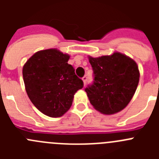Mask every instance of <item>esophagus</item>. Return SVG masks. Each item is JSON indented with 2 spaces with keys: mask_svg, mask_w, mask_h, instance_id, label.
I'll return each mask as SVG.
<instances>
[{
  "mask_svg": "<svg viewBox=\"0 0 159 159\" xmlns=\"http://www.w3.org/2000/svg\"><path fill=\"white\" fill-rule=\"evenodd\" d=\"M82 80H83V81H84V85H85L87 83V81H88V76H87V75H84V76L82 78Z\"/></svg>",
  "mask_w": 159,
  "mask_h": 159,
  "instance_id": "34e87169",
  "label": "esophagus"
}]
</instances>
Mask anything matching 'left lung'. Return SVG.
I'll use <instances>...</instances> for the list:
<instances>
[{
    "mask_svg": "<svg viewBox=\"0 0 159 159\" xmlns=\"http://www.w3.org/2000/svg\"><path fill=\"white\" fill-rule=\"evenodd\" d=\"M94 81L85 88L91 104L105 115L120 111L127 106L139 81L135 61L119 52L93 58L89 57Z\"/></svg>",
    "mask_w": 159,
    "mask_h": 159,
    "instance_id": "8db88e82",
    "label": "left lung"
}]
</instances>
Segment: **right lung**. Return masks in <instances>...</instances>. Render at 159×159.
Masks as SVG:
<instances>
[{"label": "right lung", "instance_id": "1", "mask_svg": "<svg viewBox=\"0 0 159 159\" xmlns=\"http://www.w3.org/2000/svg\"><path fill=\"white\" fill-rule=\"evenodd\" d=\"M69 56L57 49L37 52L23 67L25 90L31 102L49 117H60L69 110L74 95L84 82L67 64Z\"/></svg>", "mask_w": 159, "mask_h": 159}]
</instances>
